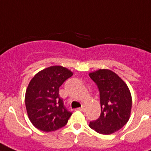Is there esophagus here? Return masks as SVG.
Wrapping results in <instances>:
<instances>
[{
	"label": "esophagus",
	"instance_id": "34e87169",
	"mask_svg": "<svg viewBox=\"0 0 151 151\" xmlns=\"http://www.w3.org/2000/svg\"><path fill=\"white\" fill-rule=\"evenodd\" d=\"M78 110H80V111H82V112H84L85 110V106H81V107H79L78 108Z\"/></svg>",
	"mask_w": 151,
	"mask_h": 151
}]
</instances>
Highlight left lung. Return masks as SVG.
I'll use <instances>...</instances> for the list:
<instances>
[{
	"label": "left lung",
	"instance_id": "obj_1",
	"mask_svg": "<svg viewBox=\"0 0 151 151\" xmlns=\"http://www.w3.org/2000/svg\"><path fill=\"white\" fill-rule=\"evenodd\" d=\"M99 91L101 114L89 127L103 135L118 131L130 117L132 96L127 85L110 70H99L89 73Z\"/></svg>",
	"mask_w": 151,
	"mask_h": 151
}]
</instances>
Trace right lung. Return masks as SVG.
I'll return each mask as SVG.
<instances>
[{"label": "right lung", "instance_id": "1", "mask_svg": "<svg viewBox=\"0 0 151 151\" xmlns=\"http://www.w3.org/2000/svg\"><path fill=\"white\" fill-rule=\"evenodd\" d=\"M72 75L68 69L53 66L32 78L26 92L25 103L29 121L37 129L52 132L66 124L72 112L64 106L59 88Z\"/></svg>", "mask_w": 151, "mask_h": 151}]
</instances>
